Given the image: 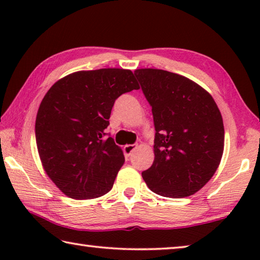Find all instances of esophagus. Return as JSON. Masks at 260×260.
<instances>
[{
    "label": "esophagus",
    "mask_w": 260,
    "mask_h": 260,
    "mask_svg": "<svg viewBox=\"0 0 260 260\" xmlns=\"http://www.w3.org/2000/svg\"><path fill=\"white\" fill-rule=\"evenodd\" d=\"M136 149V146L135 144H126V146L124 147V152H125V155L128 157V156H131L132 155V152H133L134 150Z\"/></svg>",
    "instance_id": "34e87169"
}]
</instances>
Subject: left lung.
I'll list each match as a JSON object with an SVG mask.
<instances>
[{
  "instance_id": "obj_1",
  "label": "left lung",
  "mask_w": 260,
  "mask_h": 260,
  "mask_svg": "<svg viewBox=\"0 0 260 260\" xmlns=\"http://www.w3.org/2000/svg\"><path fill=\"white\" fill-rule=\"evenodd\" d=\"M152 107L155 159L142 178L151 191L190 196L213 177L223 153L225 129L218 105L199 83L158 69L134 71Z\"/></svg>"
}]
</instances>
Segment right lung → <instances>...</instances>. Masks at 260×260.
<instances>
[{
  "mask_svg": "<svg viewBox=\"0 0 260 260\" xmlns=\"http://www.w3.org/2000/svg\"><path fill=\"white\" fill-rule=\"evenodd\" d=\"M131 70L78 71L59 79L41 101L35 139L43 170L74 200H93L111 190L125 157L104 139L114 101L139 89Z\"/></svg>",
  "mask_w": 260,
  "mask_h": 260,
  "instance_id": "add662e5",
  "label": "right lung"
}]
</instances>
